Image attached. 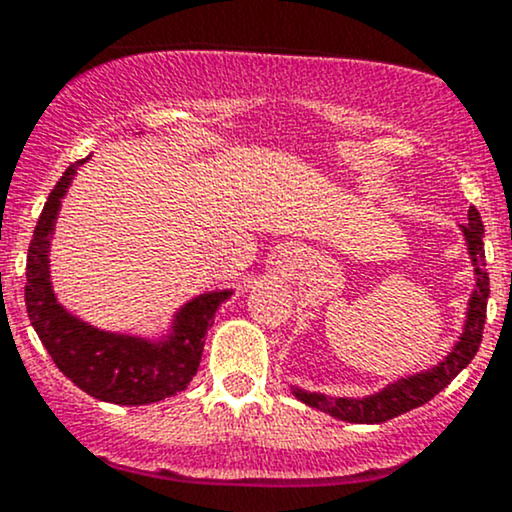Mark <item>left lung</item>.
<instances>
[{"instance_id":"1","label":"left lung","mask_w":512,"mask_h":512,"mask_svg":"<svg viewBox=\"0 0 512 512\" xmlns=\"http://www.w3.org/2000/svg\"><path fill=\"white\" fill-rule=\"evenodd\" d=\"M469 221L464 223L462 233L467 240V252L474 264V279H477V289L472 291L467 308V320H464V332L452 346V351L438 366L424 373L409 375V378L397 380L383 387L375 395H368L363 399L354 397H330L320 395V392H308L301 387H293V395L301 399L308 407H315L325 414L334 416V419L349 421V424H383V421L395 419V416L411 411L428 399H433L440 390H445L452 380L457 378L462 368L472 363L477 356L481 334H484L486 322V301H489V274H486V260H484V223H481L479 211L469 207Z\"/></svg>"}]
</instances>
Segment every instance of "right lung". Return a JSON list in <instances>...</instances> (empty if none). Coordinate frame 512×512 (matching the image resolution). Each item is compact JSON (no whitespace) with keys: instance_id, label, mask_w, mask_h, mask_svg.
I'll return each instance as SVG.
<instances>
[{"instance_id":"add662e5","label":"right lung","mask_w":512,"mask_h":512,"mask_svg":"<svg viewBox=\"0 0 512 512\" xmlns=\"http://www.w3.org/2000/svg\"><path fill=\"white\" fill-rule=\"evenodd\" d=\"M86 161L88 158H81L64 170L33 231L26 260L28 317L55 366L86 395L127 407L161 402L178 395L195 378L216 310L233 289L202 293L182 305L170 334L158 342L103 332L57 303L50 281V238L62 197L72 185L76 168Z\"/></svg>"}]
</instances>
